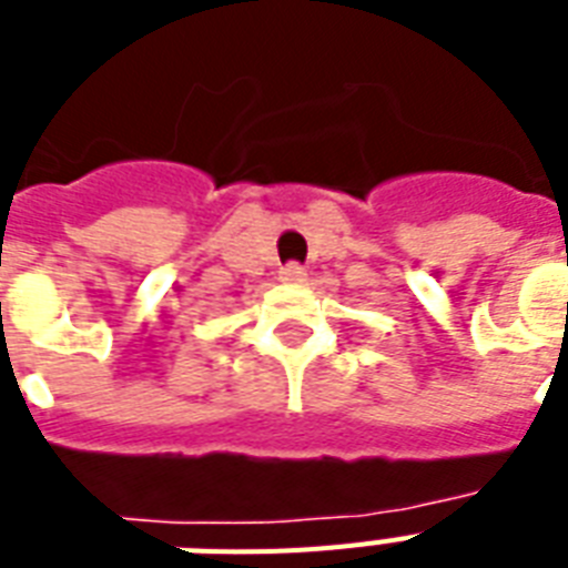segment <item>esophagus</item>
Returning <instances> with one entry per match:
<instances>
[{"mask_svg": "<svg viewBox=\"0 0 568 568\" xmlns=\"http://www.w3.org/2000/svg\"><path fill=\"white\" fill-rule=\"evenodd\" d=\"M280 274H283V276H280L283 283H303V280H306V271H303L301 265H294V262H292V265H285Z\"/></svg>", "mask_w": 568, "mask_h": 568, "instance_id": "obj_1", "label": "esophagus"}]
</instances>
